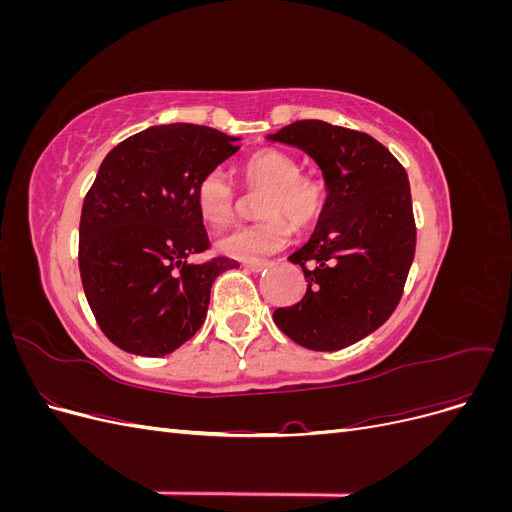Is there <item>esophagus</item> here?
Returning a JSON list of instances; mask_svg holds the SVG:
<instances>
[{
  "mask_svg": "<svg viewBox=\"0 0 512 512\" xmlns=\"http://www.w3.org/2000/svg\"><path fill=\"white\" fill-rule=\"evenodd\" d=\"M243 267H245L247 271L258 273V271H262V269L267 267V262H265V260H247V262H243Z\"/></svg>",
  "mask_w": 512,
  "mask_h": 512,
  "instance_id": "esophagus-1",
  "label": "esophagus"
}]
</instances>
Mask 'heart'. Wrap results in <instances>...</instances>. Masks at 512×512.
<instances>
[{"label":"heart","mask_w":512,"mask_h":512,"mask_svg":"<svg viewBox=\"0 0 512 512\" xmlns=\"http://www.w3.org/2000/svg\"><path fill=\"white\" fill-rule=\"evenodd\" d=\"M239 173L252 192H265L258 213L262 220L228 230L218 239V250L237 260L265 258L290 241L292 225L314 226L327 207L329 190L316 175L301 173V162L282 149L265 147L239 164ZM239 194L224 170H211L196 185V209L209 226L232 222Z\"/></svg>","instance_id":"obj_1"}]
</instances>
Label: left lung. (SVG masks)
<instances>
[{
  "label": "left lung",
  "mask_w": 512,
  "mask_h": 512,
  "mask_svg": "<svg viewBox=\"0 0 512 512\" xmlns=\"http://www.w3.org/2000/svg\"><path fill=\"white\" fill-rule=\"evenodd\" d=\"M269 138L312 156L329 190L314 235L288 256L305 297L273 320L303 348L342 350L382 327L404 294L416 250L408 173L376 138L327 121H294Z\"/></svg>",
  "instance_id": "8db88e82"
}]
</instances>
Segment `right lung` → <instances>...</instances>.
Returning a JSON list of instances; mask_svg holds the SVG:
<instances>
[{
    "label": "right lung",
    "mask_w": 512,
    "mask_h": 512,
    "mask_svg": "<svg viewBox=\"0 0 512 512\" xmlns=\"http://www.w3.org/2000/svg\"><path fill=\"white\" fill-rule=\"evenodd\" d=\"M237 138L194 123L153 126L119 143L91 185L79 226V269L98 327L130 354L164 356L203 327L215 277L239 267L215 256L196 185L235 156Z\"/></svg>",
    "instance_id": "obj_1"
}]
</instances>
